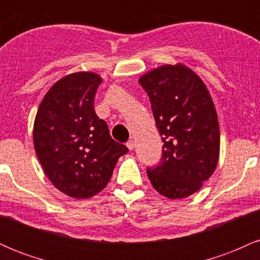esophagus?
<instances>
[{
    "mask_svg": "<svg viewBox=\"0 0 260 260\" xmlns=\"http://www.w3.org/2000/svg\"><path fill=\"white\" fill-rule=\"evenodd\" d=\"M126 145H127V148L129 149V150H133V148H134V142H133L132 139H131V140H128Z\"/></svg>",
    "mask_w": 260,
    "mask_h": 260,
    "instance_id": "34e87169",
    "label": "esophagus"
}]
</instances>
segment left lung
Listing matches in <instances>:
<instances>
[{
    "instance_id": "8db88e82",
    "label": "left lung",
    "mask_w": 260,
    "mask_h": 260,
    "mask_svg": "<svg viewBox=\"0 0 260 260\" xmlns=\"http://www.w3.org/2000/svg\"><path fill=\"white\" fill-rule=\"evenodd\" d=\"M150 98L162 157L148 168L151 184L170 199L192 196L215 171L220 154L217 113L207 86L184 64H165L139 78Z\"/></svg>"
}]
</instances>
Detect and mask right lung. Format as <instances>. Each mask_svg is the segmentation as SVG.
Here are the masks:
<instances>
[{
  "instance_id": "add662e5",
  "label": "right lung",
  "mask_w": 260,
  "mask_h": 260,
  "mask_svg": "<svg viewBox=\"0 0 260 260\" xmlns=\"http://www.w3.org/2000/svg\"><path fill=\"white\" fill-rule=\"evenodd\" d=\"M99 74L77 72L56 82L35 116V153L52 184L66 196L98 194L112 176L126 145L111 138L106 122L94 110Z\"/></svg>"
}]
</instances>
